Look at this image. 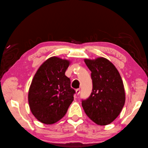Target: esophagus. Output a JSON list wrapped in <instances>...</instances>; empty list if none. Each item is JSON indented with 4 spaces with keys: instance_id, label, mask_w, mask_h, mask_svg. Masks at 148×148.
I'll return each mask as SVG.
<instances>
[{
    "instance_id": "34e87169",
    "label": "esophagus",
    "mask_w": 148,
    "mask_h": 148,
    "mask_svg": "<svg viewBox=\"0 0 148 148\" xmlns=\"http://www.w3.org/2000/svg\"><path fill=\"white\" fill-rule=\"evenodd\" d=\"M76 95H78L80 93V89L79 88H77V89L76 90Z\"/></svg>"
}]
</instances>
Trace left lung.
<instances>
[{
    "mask_svg": "<svg viewBox=\"0 0 148 148\" xmlns=\"http://www.w3.org/2000/svg\"><path fill=\"white\" fill-rule=\"evenodd\" d=\"M91 71L92 89L89 97L82 100L85 114L96 124L106 125L116 119L125 101L122 79L116 67L104 58L85 59Z\"/></svg>",
    "mask_w": 148,
    "mask_h": 148,
    "instance_id": "left-lung-1",
    "label": "left lung"
}]
</instances>
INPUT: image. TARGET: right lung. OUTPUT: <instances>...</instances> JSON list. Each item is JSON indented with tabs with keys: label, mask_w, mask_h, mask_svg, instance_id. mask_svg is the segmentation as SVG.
<instances>
[{
	"label": "right lung",
	"mask_w": 148,
	"mask_h": 148,
	"mask_svg": "<svg viewBox=\"0 0 148 148\" xmlns=\"http://www.w3.org/2000/svg\"><path fill=\"white\" fill-rule=\"evenodd\" d=\"M70 61L52 57L40 66L32 79L28 103L34 116L45 124H52L65 116L74 100L75 90L65 76Z\"/></svg>",
	"instance_id": "right-lung-1"
}]
</instances>
